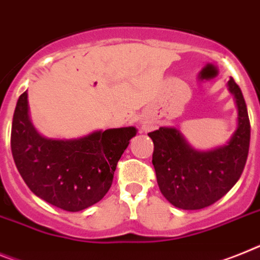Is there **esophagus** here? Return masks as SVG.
<instances>
[{"mask_svg":"<svg viewBox=\"0 0 260 260\" xmlns=\"http://www.w3.org/2000/svg\"><path fill=\"white\" fill-rule=\"evenodd\" d=\"M143 128H145V130H146V128H147V126H143Z\"/></svg>","mask_w":260,"mask_h":260,"instance_id":"obj_1","label":"esophagus"}]
</instances>
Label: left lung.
I'll use <instances>...</instances> for the list:
<instances>
[{
    "label": "left lung",
    "instance_id": "left-lung-1",
    "mask_svg": "<svg viewBox=\"0 0 260 260\" xmlns=\"http://www.w3.org/2000/svg\"><path fill=\"white\" fill-rule=\"evenodd\" d=\"M238 109V125L223 146L200 151L176 127L148 133L154 142L152 164L161 194L176 208L203 209L225 196L239 180L250 147V119L242 90L228 81Z\"/></svg>",
    "mask_w": 260,
    "mask_h": 260
}]
</instances>
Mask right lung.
Masks as SVG:
<instances>
[{"label":"right lung","instance_id":"add662e5","mask_svg":"<svg viewBox=\"0 0 260 260\" xmlns=\"http://www.w3.org/2000/svg\"><path fill=\"white\" fill-rule=\"evenodd\" d=\"M135 135L137 128L128 126L76 139L46 138L31 122L26 90L13 115L12 154L32 193L67 212H80L108 193L117 163Z\"/></svg>","mask_w":260,"mask_h":260}]
</instances>
